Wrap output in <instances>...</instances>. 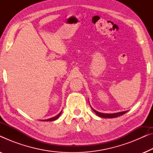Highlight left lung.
<instances>
[{
	"label": "left lung",
	"mask_w": 153,
	"mask_h": 153,
	"mask_svg": "<svg viewBox=\"0 0 153 153\" xmlns=\"http://www.w3.org/2000/svg\"><path fill=\"white\" fill-rule=\"evenodd\" d=\"M92 109H93V111L95 112V114H97L99 117H101V118H117V117H118V116H122V115L126 114V113L128 111H121V112H118V113H114V114H104V113H100V112L97 111L95 110L93 108H92Z\"/></svg>",
	"instance_id": "left-lung-1"
}]
</instances>
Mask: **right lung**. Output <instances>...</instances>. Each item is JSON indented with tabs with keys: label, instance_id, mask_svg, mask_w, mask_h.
<instances>
[{
	"label": "right lung",
	"instance_id": "add662e5",
	"mask_svg": "<svg viewBox=\"0 0 153 153\" xmlns=\"http://www.w3.org/2000/svg\"><path fill=\"white\" fill-rule=\"evenodd\" d=\"M61 113H62V111H60V112L59 113V114H58L57 115V116H56L55 117H53V118H49V119H47V120H44V121H53V120H57V119L60 117V114H61Z\"/></svg>",
	"mask_w": 153,
	"mask_h": 153
}]
</instances>
